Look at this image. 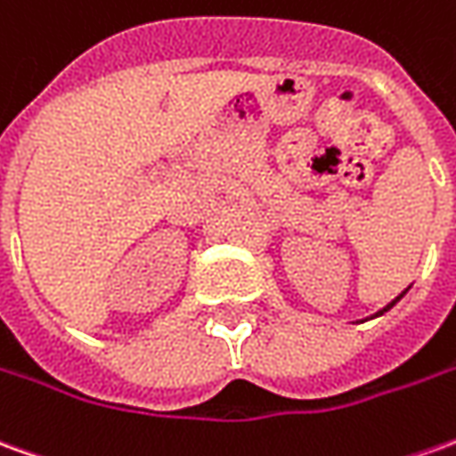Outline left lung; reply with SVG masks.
Returning a JSON list of instances; mask_svg holds the SVG:
<instances>
[{
  "label": "left lung",
  "mask_w": 456,
  "mask_h": 456,
  "mask_svg": "<svg viewBox=\"0 0 456 456\" xmlns=\"http://www.w3.org/2000/svg\"><path fill=\"white\" fill-rule=\"evenodd\" d=\"M403 296H405V291H403V294L397 296V298H395V301H390V304L385 305V308H380V311H378V314H375V316H383L385 311H390V308H393V305H395V304H397V301H400V298H403ZM375 316H372V318H375Z\"/></svg>",
  "instance_id": "8db88e82"
}]
</instances>
